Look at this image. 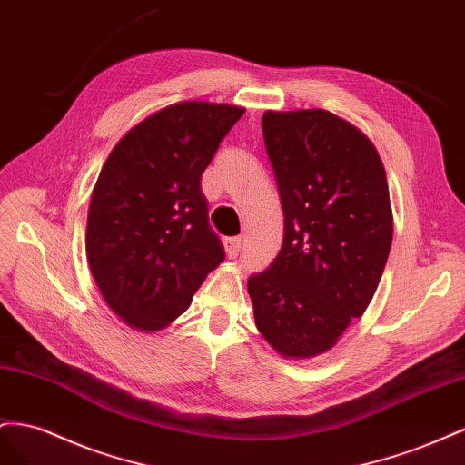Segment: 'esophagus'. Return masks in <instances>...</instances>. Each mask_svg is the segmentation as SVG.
Returning a JSON list of instances; mask_svg holds the SVG:
<instances>
[{
    "instance_id": "1",
    "label": "esophagus",
    "mask_w": 465,
    "mask_h": 465,
    "mask_svg": "<svg viewBox=\"0 0 465 465\" xmlns=\"http://www.w3.org/2000/svg\"><path fill=\"white\" fill-rule=\"evenodd\" d=\"M243 237H230V240L225 242V253H228L230 259H235L243 251Z\"/></svg>"
}]
</instances>
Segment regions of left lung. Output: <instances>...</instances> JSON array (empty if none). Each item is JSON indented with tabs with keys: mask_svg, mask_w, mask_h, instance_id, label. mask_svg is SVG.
Returning <instances> with one entry per match:
<instances>
[{
	"mask_svg": "<svg viewBox=\"0 0 465 465\" xmlns=\"http://www.w3.org/2000/svg\"><path fill=\"white\" fill-rule=\"evenodd\" d=\"M262 138L284 240L247 290L271 347L312 358L333 347L380 284L393 237L386 169L361 130L323 109L267 111Z\"/></svg>",
	"mask_w": 465,
	"mask_h": 465,
	"instance_id": "1",
	"label": "left lung"
}]
</instances>
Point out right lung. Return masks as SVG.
<instances>
[{
    "label": "right lung",
    "instance_id": "1",
    "mask_svg": "<svg viewBox=\"0 0 465 465\" xmlns=\"http://www.w3.org/2000/svg\"><path fill=\"white\" fill-rule=\"evenodd\" d=\"M243 113L206 101L169 104L130 128L104 162L85 251L104 302L126 325L167 327L223 261L201 179Z\"/></svg>",
    "mask_w": 465,
    "mask_h": 465
}]
</instances>
